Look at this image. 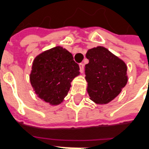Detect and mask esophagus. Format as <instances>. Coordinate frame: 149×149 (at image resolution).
Listing matches in <instances>:
<instances>
[{
    "label": "esophagus",
    "instance_id": "1",
    "mask_svg": "<svg viewBox=\"0 0 149 149\" xmlns=\"http://www.w3.org/2000/svg\"><path fill=\"white\" fill-rule=\"evenodd\" d=\"M84 64L83 63H81L80 65H79V67H80V72H81V73H83V72H84Z\"/></svg>",
    "mask_w": 149,
    "mask_h": 149
}]
</instances>
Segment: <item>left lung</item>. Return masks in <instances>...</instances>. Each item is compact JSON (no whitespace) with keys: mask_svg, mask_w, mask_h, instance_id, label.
Returning a JSON list of instances; mask_svg holds the SVG:
<instances>
[{"mask_svg":"<svg viewBox=\"0 0 149 149\" xmlns=\"http://www.w3.org/2000/svg\"><path fill=\"white\" fill-rule=\"evenodd\" d=\"M84 66L87 92L90 100L98 104H106L120 93L128 82L125 62L103 46L88 49Z\"/></svg>","mask_w":149,"mask_h":149,"instance_id":"left-lung-1","label":"left lung"}]
</instances>
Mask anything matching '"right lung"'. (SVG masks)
Returning a JSON list of instances; mask_svg holds the SVG:
<instances>
[{"mask_svg":"<svg viewBox=\"0 0 149 149\" xmlns=\"http://www.w3.org/2000/svg\"><path fill=\"white\" fill-rule=\"evenodd\" d=\"M72 53L61 46L44 51L33 62L29 80L35 93L51 105L63 102L71 82L80 75Z\"/></svg>","mask_w":149,"mask_h":149,"instance_id":"1","label":"right lung"}]
</instances>
